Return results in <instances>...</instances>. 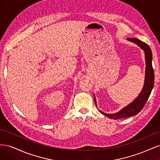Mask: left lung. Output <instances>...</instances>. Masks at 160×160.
<instances>
[{
    "mask_svg": "<svg viewBox=\"0 0 160 160\" xmlns=\"http://www.w3.org/2000/svg\"><path fill=\"white\" fill-rule=\"evenodd\" d=\"M128 40L135 43L145 52L146 67L144 85L141 93L138 96V98L132 103H129L126 107H125L122 110L119 111V112L113 114H108L99 110L101 113H102L103 115H105L106 117L111 119H122L137 115L143 108L144 105H146L149 97L150 94H151L154 85V71L152 67V52L151 49H150L149 45L146 44V42L140 41L136 38H128ZM94 100L95 105H97L95 96Z\"/></svg>",
    "mask_w": 160,
    "mask_h": 160,
    "instance_id": "obj_1",
    "label": "left lung"
}]
</instances>
